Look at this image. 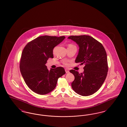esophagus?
<instances>
[{"mask_svg": "<svg viewBox=\"0 0 127 127\" xmlns=\"http://www.w3.org/2000/svg\"><path fill=\"white\" fill-rule=\"evenodd\" d=\"M65 71H66V73H68L69 72V70H68L67 68H66V69H65Z\"/></svg>", "mask_w": 127, "mask_h": 127, "instance_id": "esophagus-1", "label": "esophagus"}]
</instances>
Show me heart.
I'll use <instances>...</instances> for the list:
<instances>
[{
  "instance_id": "heart-1",
  "label": "heart",
  "mask_w": 127,
  "mask_h": 127,
  "mask_svg": "<svg viewBox=\"0 0 127 127\" xmlns=\"http://www.w3.org/2000/svg\"><path fill=\"white\" fill-rule=\"evenodd\" d=\"M73 46V45H71V44H70V45H69V46ZM64 65H68V64H67V63H66V62H65L64 63Z\"/></svg>"
}]
</instances>
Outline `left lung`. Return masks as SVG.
<instances>
[{"label":"left lung","mask_w":127,"mask_h":127,"mask_svg":"<svg viewBox=\"0 0 127 127\" xmlns=\"http://www.w3.org/2000/svg\"><path fill=\"white\" fill-rule=\"evenodd\" d=\"M68 38L76 43L79 47L76 63L84 64V72L79 73L70 70L75 77L71 83L73 91L83 96L93 94L102 85L108 71L107 56L101 43L87 35L71 36Z\"/></svg>","instance_id":"left-lung-1"}]
</instances>
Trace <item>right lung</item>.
<instances>
[{"instance_id":"1","label":"right lung","mask_w":127,"mask_h":127,"mask_svg":"<svg viewBox=\"0 0 127 127\" xmlns=\"http://www.w3.org/2000/svg\"><path fill=\"white\" fill-rule=\"evenodd\" d=\"M65 36H44L28 43L21 55L20 70L26 84L31 91L45 95L56 87L59 78L66 72L62 67L48 70L45 65L49 58H53V50Z\"/></svg>"}]
</instances>
